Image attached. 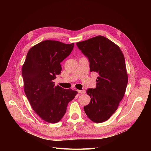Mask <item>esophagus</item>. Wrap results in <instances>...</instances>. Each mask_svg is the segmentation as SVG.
<instances>
[{
  "label": "esophagus",
  "instance_id": "obj_1",
  "mask_svg": "<svg viewBox=\"0 0 151 151\" xmlns=\"http://www.w3.org/2000/svg\"><path fill=\"white\" fill-rule=\"evenodd\" d=\"M78 93H79V94H83L85 93V90H77Z\"/></svg>",
  "mask_w": 151,
  "mask_h": 151
}]
</instances>
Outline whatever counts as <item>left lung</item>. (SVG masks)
Here are the masks:
<instances>
[{
    "instance_id": "obj_1",
    "label": "left lung",
    "mask_w": 151,
    "mask_h": 151,
    "mask_svg": "<svg viewBox=\"0 0 151 151\" xmlns=\"http://www.w3.org/2000/svg\"><path fill=\"white\" fill-rule=\"evenodd\" d=\"M90 62V72L99 74L96 88H88L90 103L83 107L87 116L96 123L108 119L116 111L128 83L124 56L109 39L97 36L76 44Z\"/></svg>"
}]
</instances>
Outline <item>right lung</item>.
I'll return each instance as SVG.
<instances>
[{
	"instance_id": "add662e5",
	"label": "right lung",
	"mask_w": 151,
	"mask_h": 151,
	"mask_svg": "<svg viewBox=\"0 0 151 151\" xmlns=\"http://www.w3.org/2000/svg\"><path fill=\"white\" fill-rule=\"evenodd\" d=\"M74 44L47 40L29 51L22 68L26 96L36 114L49 123H57L66 112L76 91L55 86L53 80L61 71L62 62L72 51Z\"/></svg>"
}]
</instances>
